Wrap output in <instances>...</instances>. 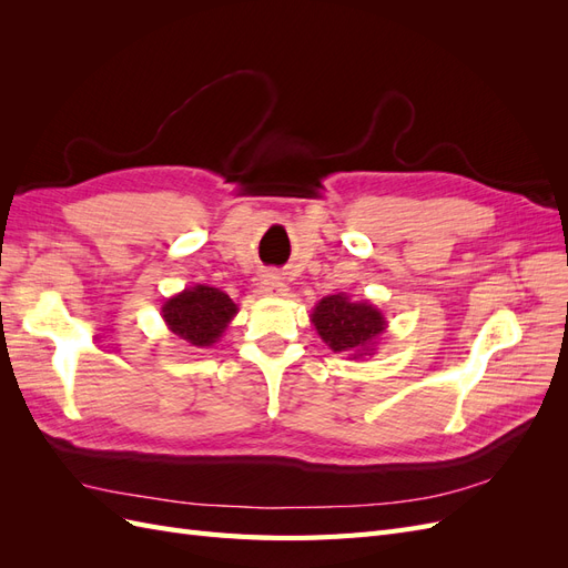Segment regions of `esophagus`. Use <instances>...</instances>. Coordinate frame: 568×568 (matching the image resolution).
<instances>
[{
    "label": "esophagus",
    "mask_w": 568,
    "mask_h": 568,
    "mask_svg": "<svg viewBox=\"0 0 568 568\" xmlns=\"http://www.w3.org/2000/svg\"><path fill=\"white\" fill-rule=\"evenodd\" d=\"M257 294L261 296H284L286 294V284L277 272H267L263 274L261 286H257Z\"/></svg>",
    "instance_id": "34e87169"
}]
</instances>
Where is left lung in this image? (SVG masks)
<instances>
[{
	"instance_id": "8db88e82",
	"label": "left lung",
	"mask_w": 568,
	"mask_h": 568,
	"mask_svg": "<svg viewBox=\"0 0 568 568\" xmlns=\"http://www.w3.org/2000/svg\"><path fill=\"white\" fill-rule=\"evenodd\" d=\"M313 324L334 353L353 359L374 355L376 341L386 332V317L372 303L348 301L346 294L324 296L313 311Z\"/></svg>"
}]
</instances>
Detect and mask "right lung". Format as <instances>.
I'll return each instance as SVG.
<instances>
[{
    "label": "right lung",
    "mask_w": 568,
    "mask_h": 568,
    "mask_svg": "<svg viewBox=\"0 0 568 568\" xmlns=\"http://www.w3.org/2000/svg\"><path fill=\"white\" fill-rule=\"evenodd\" d=\"M234 315L236 305L225 291L203 284L184 288L163 305L168 329L194 348L213 346Z\"/></svg>",
    "instance_id": "right-lung-1"
}]
</instances>
